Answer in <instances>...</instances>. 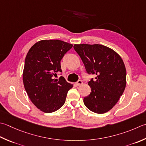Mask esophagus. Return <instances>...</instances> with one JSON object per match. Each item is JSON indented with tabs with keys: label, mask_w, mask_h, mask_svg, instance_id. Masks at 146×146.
Returning a JSON list of instances; mask_svg holds the SVG:
<instances>
[{
	"label": "esophagus",
	"mask_w": 146,
	"mask_h": 146,
	"mask_svg": "<svg viewBox=\"0 0 146 146\" xmlns=\"http://www.w3.org/2000/svg\"><path fill=\"white\" fill-rule=\"evenodd\" d=\"M83 84V82L82 80H78L77 82H76V85H77V86H79V85H80Z\"/></svg>",
	"instance_id": "1"
}]
</instances>
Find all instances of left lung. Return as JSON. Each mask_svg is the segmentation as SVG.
Wrapping results in <instances>:
<instances>
[{
  "label": "left lung",
  "instance_id": "obj_1",
  "mask_svg": "<svg viewBox=\"0 0 146 146\" xmlns=\"http://www.w3.org/2000/svg\"><path fill=\"white\" fill-rule=\"evenodd\" d=\"M87 72L96 75L88 84L91 92L84 98L88 110L103 114L118 102L127 84L126 68L120 56L111 48L101 44H75Z\"/></svg>",
  "mask_w": 146,
  "mask_h": 146
}]
</instances>
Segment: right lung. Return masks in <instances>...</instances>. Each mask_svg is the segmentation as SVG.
I'll list each match as a JSON object with an SVG mask.
<instances>
[{"label":"right lung","mask_w":146,"mask_h":146,"mask_svg":"<svg viewBox=\"0 0 146 146\" xmlns=\"http://www.w3.org/2000/svg\"><path fill=\"white\" fill-rule=\"evenodd\" d=\"M72 47L59 40H42L35 43L26 56L24 87L31 101L43 112L50 113L61 108L73 86L63 76L54 78L57 73L62 72L60 62Z\"/></svg>","instance_id":"1"}]
</instances>
